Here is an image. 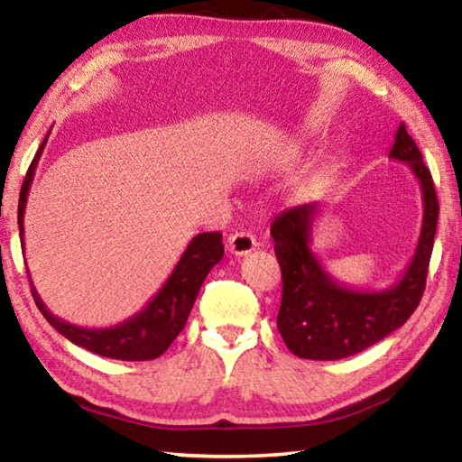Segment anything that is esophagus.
<instances>
[{
    "label": "esophagus",
    "mask_w": 462,
    "mask_h": 462,
    "mask_svg": "<svg viewBox=\"0 0 462 462\" xmlns=\"http://www.w3.org/2000/svg\"><path fill=\"white\" fill-rule=\"evenodd\" d=\"M256 248V238L250 232H236L228 240V250L236 256H246Z\"/></svg>",
    "instance_id": "1"
}]
</instances>
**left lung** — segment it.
Segmentation results:
<instances>
[{"label":"left lung","mask_w":462,"mask_h":462,"mask_svg":"<svg viewBox=\"0 0 462 462\" xmlns=\"http://www.w3.org/2000/svg\"><path fill=\"white\" fill-rule=\"evenodd\" d=\"M389 159L402 161L411 169L424 198L416 253L402 279L389 289L365 291L346 287L322 267L310 248L319 214L318 203L285 209L271 226L283 277L277 328L287 348L300 358L338 361L361 353L408 322L424 295L440 206L430 169L403 124L397 128Z\"/></svg>","instance_id":"obj_1"}]
</instances>
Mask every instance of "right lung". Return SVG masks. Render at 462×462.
Returning a JSON list of instances; mask_svg holds the SVG:
<instances>
[{"mask_svg":"<svg viewBox=\"0 0 462 462\" xmlns=\"http://www.w3.org/2000/svg\"><path fill=\"white\" fill-rule=\"evenodd\" d=\"M46 140H49V134H46L41 148H38L34 161L30 162L26 179L22 183L18 201V228L22 245H24V209L28 191L30 185H32L34 171L44 151ZM222 256L224 245L220 232L198 234L189 242V246L185 248V253L179 259L173 273H171L167 283L148 301V306L143 311H138L136 316L128 318L126 322H120L112 328H81L57 318L44 306L41 295L34 289L32 279H30V273L28 279L30 285H32V297L38 310L42 311L46 322L59 334L65 336L67 340L99 356L116 358V361H152V358L165 353L179 332L185 328L203 279L214 269V264L222 261Z\"/></svg>","mask_w":462,"mask_h":462,"instance_id":"add662e5","label":"right lung"}]
</instances>
